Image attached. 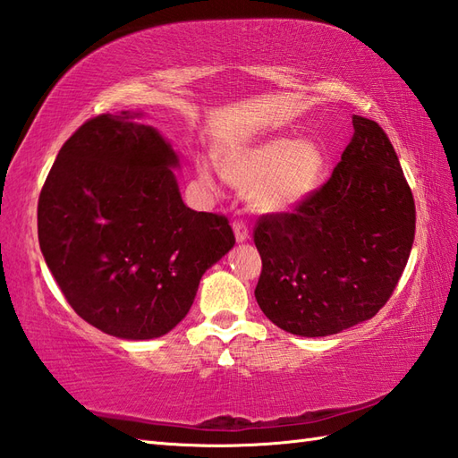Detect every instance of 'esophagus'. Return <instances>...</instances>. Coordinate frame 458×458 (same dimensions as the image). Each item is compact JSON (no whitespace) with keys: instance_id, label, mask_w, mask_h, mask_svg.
Wrapping results in <instances>:
<instances>
[{"instance_id":"obj_1","label":"esophagus","mask_w":458,"mask_h":458,"mask_svg":"<svg viewBox=\"0 0 458 458\" xmlns=\"http://www.w3.org/2000/svg\"><path fill=\"white\" fill-rule=\"evenodd\" d=\"M233 231H235L237 242H245L249 239V225L242 219L233 221Z\"/></svg>"}]
</instances>
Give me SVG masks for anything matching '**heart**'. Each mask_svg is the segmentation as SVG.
Segmentation results:
<instances>
[{
  "instance_id": "heart-1",
  "label": "heart",
  "mask_w": 458,
  "mask_h": 458,
  "mask_svg": "<svg viewBox=\"0 0 458 458\" xmlns=\"http://www.w3.org/2000/svg\"><path fill=\"white\" fill-rule=\"evenodd\" d=\"M221 170L229 184L249 190V201L255 209L286 213L301 206L321 186L327 152L311 139L270 137L229 150L221 158ZM201 178L211 184V165H201Z\"/></svg>"
}]
</instances>
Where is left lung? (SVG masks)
Instances as JSON below:
<instances>
[{
    "instance_id": "obj_1",
    "label": "left lung",
    "mask_w": 458,
    "mask_h": 458,
    "mask_svg": "<svg viewBox=\"0 0 458 458\" xmlns=\"http://www.w3.org/2000/svg\"><path fill=\"white\" fill-rule=\"evenodd\" d=\"M352 127L331 178L293 211L268 213L255 227V298L274 325L301 337L374 318L413 245L415 203L388 135L360 115Z\"/></svg>"
}]
</instances>
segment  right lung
<instances>
[{
  "label": "right lung",
  "mask_w": 458,
  "mask_h": 458,
  "mask_svg": "<svg viewBox=\"0 0 458 458\" xmlns=\"http://www.w3.org/2000/svg\"><path fill=\"white\" fill-rule=\"evenodd\" d=\"M140 114L86 121L38 196V245L72 310L119 339H157L186 318L199 280L235 245L225 216L182 201L178 155Z\"/></svg>",
  "instance_id": "right-lung-1"
}]
</instances>
